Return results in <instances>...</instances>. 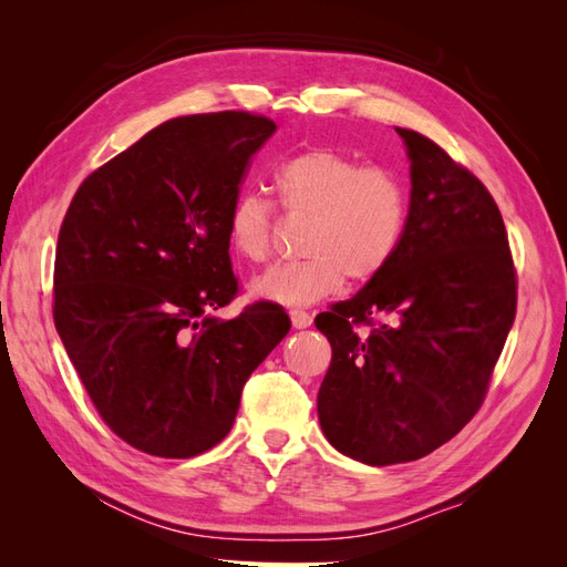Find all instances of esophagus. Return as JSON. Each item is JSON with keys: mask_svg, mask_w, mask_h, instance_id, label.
<instances>
[{"mask_svg": "<svg viewBox=\"0 0 567 567\" xmlns=\"http://www.w3.org/2000/svg\"><path fill=\"white\" fill-rule=\"evenodd\" d=\"M290 321H293L296 329H307V326L312 323V315L302 312V310H293V312H290Z\"/></svg>", "mask_w": 567, "mask_h": 567, "instance_id": "obj_1", "label": "esophagus"}]
</instances>
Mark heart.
<instances>
[{
    "instance_id": "b5f03b06",
    "label": "heart",
    "mask_w": 567,
    "mask_h": 567,
    "mask_svg": "<svg viewBox=\"0 0 567 567\" xmlns=\"http://www.w3.org/2000/svg\"><path fill=\"white\" fill-rule=\"evenodd\" d=\"M274 196L290 219H305L307 257L265 271L252 284L262 300L305 307L333 296L350 277L371 281L392 262L406 229L409 196L402 179L379 165H362L336 148L312 146L274 173ZM279 219L271 203L241 194L227 217L231 250L260 265L274 250Z\"/></svg>"
}]
</instances>
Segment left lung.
<instances>
[{"label":"left lung","instance_id":"obj_1","mask_svg":"<svg viewBox=\"0 0 567 567\" xmlns=\"http://www.w3.org/2000/svg\"><path fill=\"white\" fill-rule=\"evenodd\" d=\"M411 161L404 238L392 262L315 323L331 342L321 431L369 466L414 461L483 406L516 319L518 279L499 208L468 167L398 127ZM369 324L367 334H357Z\"/></svg>","mask_w":567,"mask_h":567}]
</instances>
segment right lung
I'll return each mask as SVG.
<instances>
[{
  "instance_id": "right-lung-1",
  "label": "right lung",
  "mask_w": 567,
  "mask_h": 567,
  "mask_svg": "<svg viewBox=\"0 0 567 567\" xmlns=\"http://www.w3.org/2000/svg\"><path fill=\"white\" fill-rule=\"evenodd\" d=\"M277 130L246 111L173 117L80 184L56 244L54 323L94 409L130 447L192 458L231 431L248 375L290 329L238 293L227 217Z\"/></svg>"
}]
</instances>
